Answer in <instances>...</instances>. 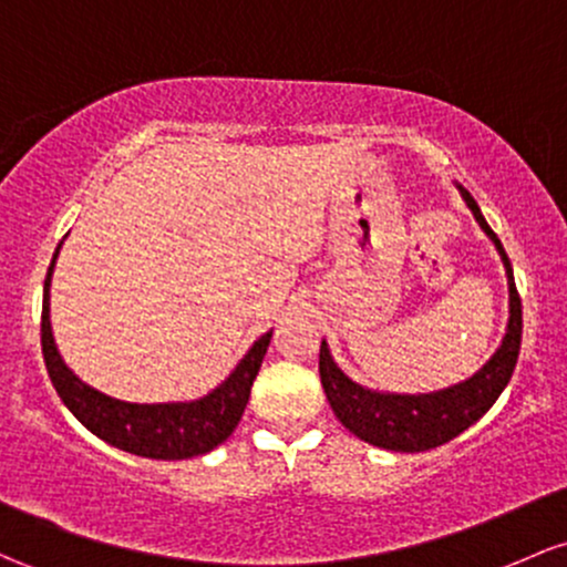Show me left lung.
Listing matches in <instances>:
<instances>
[{
  "instance_id": "8db88e82",
  "label": "left lung",
  "mask_w": 567,
  "mask_h": 567,
  "mask_svg": "<svg viewBox=\"0 0 567 567\" xmlns=\"http://www.w3.org/2000/svg\"><path fill=\"white\" fill-rule=\"evenodd\" d=\"M463 198L478 220V226L484 228V234L495 241L508 274V293H512V317H508L506 339H503L501 350L487 360V365L478 374L465 379V382L450 390H439V393H371V390L360 388L352 379L341 374V369L333 363L331 352H328L326 341L320 344V382L333 414L360 441H369V444L382 446V450L425 452L455 439L465 427L474 425L478 416L489 412V406H493L497 395L508 384V379H512L516 358H519L522 298L516 293L512 260L503 250L501 239H497L493 228L487 226V220L478 213V204L471 198L468 190H463Z\"/></svg>"
}]
</instances>
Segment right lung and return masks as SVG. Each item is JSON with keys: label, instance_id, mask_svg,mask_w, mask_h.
Wrapping results in <instances>:
<instances>
[{"label": "right lung", "instance_id": "1", "mask_svg": "<svg viewBox=\"0 0 567 567\" xmlns=\"http://www.w3.org/2000/svg\"><path fill=\"white\" fill-rule=\"evenodd\" d=\"M59 255V250H55ZM53 255V264H55ZM48 269L45 290H42V354H45V369L51 377L55 393L66 403V409L83 422L93 435H99L107 444L117 446L132 455L151 460H185L204 455L215 450L217 444L234 433L245 414L247 401L255 377H258L260 363H264L266 347H269L271 333H264L245 354L234 374L204 395L202 401L193 403H126L99 393L80 382L78 377L66 369L55 350L51 331V274Z\"/></svg>", "mask_w": 567, "mask_h": 567}]
</instances>
